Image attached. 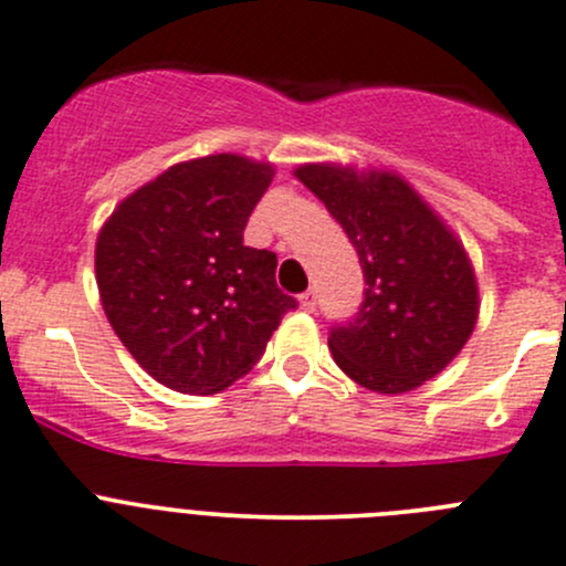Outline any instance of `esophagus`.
<instances>
[{
  "instance_id": "obj_1",
  "label": "esophagus",
  "mask_w": 566,
  "mask_h": 566,
  "mask_svg": "<svg viewBox=\"0 0 566 566\" xmlns=\"http://www.w3.org/2000/svg\"><path fill=\"white\" fill-rule=\"evenodd\" d=\"M301 308L303 312H314V308H317V293H314V290H306V293L301 295Z\"/></svg>"
}]
</instances>
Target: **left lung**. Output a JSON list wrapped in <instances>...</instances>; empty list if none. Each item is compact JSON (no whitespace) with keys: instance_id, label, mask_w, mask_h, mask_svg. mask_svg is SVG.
<instances>
[{"instance_id":"1","label":"left lung","mask_w":566,"mask_h":566,"mask_svg":"<svg viewBox=\"0 0 566 566\" xmlns=\"http://www.w3.org/2000/svg\"><path fill=\"white\" fill-rule=\"evenodd\" d=\"M295 176L342 224L366 282L358 314L331 328L333 360L374 392L420 388L478 323V282L461 241L392 174L301 165Z\"/></svg>"}]
</instances>
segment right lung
I'll return each instance as SVG.
<instances>
[{
    "mask_svg": "<svg viewBox=\"0 0 566 566\" xmlns=\"http://www.w3.org/2000/svg\"><path fill=\"white\" fill-rule=\"evenodd\" d=\"M271 178V165L238 154L178 163L99 230L94 268L108 323L165 388L224 390L298 306L276 287V254L243 247Z\"/></svg>",
    "mask_w": 566,
    "mask_h": 566,
    "instance_id": "add662e5",
    "label": "right lung"
}]
</instances>
